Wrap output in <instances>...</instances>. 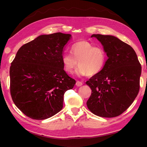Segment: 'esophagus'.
<instances>
[{"label":"esophagus","instance_id":"obj_1","mask_svg":"<svg viewBox=\"0 0 147 147\" xmlns=\"http://www.w3.org/2000/svg\"><path fill=\"white\" fill-rule=\"evenodd\" d=\"M82 84H83V83H82V82H80V81H77V82H76V86H78V87H80V86H82Z\"/></svg>","mask_w":147,"mask_h":147}]
</instances>
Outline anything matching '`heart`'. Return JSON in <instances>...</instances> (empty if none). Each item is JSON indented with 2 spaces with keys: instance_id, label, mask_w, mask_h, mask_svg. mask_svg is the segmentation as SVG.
I'll return each instance as SVG.
<instances>
[{
  "instance_id": "1",
  "label": "heart",
  "mask_w": 147,
  "mask_h": 147,
  "mask_svg": "<svg viewBox=\"0 0 147 147\" xmlns=\"http://www.w3.org/2000/svg\"><path fill=\"white\" fill-rule=\"evenodd\" d=\"M71 53H64L61 56L63 69L72 73L78 65L76 74L79 76H94L100 73L105 65L107 54L102 47L94 46L87 41L76 42L71 48Z\"/></svg>"
}]
</instances>
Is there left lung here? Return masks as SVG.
I'll use <instances>...</instances> for the list:
<instances>
[{
    "mask_svg": "<svg viewBox=\"0 0 147 147\" xmlns=\"http://www.w3.org/2000/svg\"><path fill=\"white\" fill-rule=\"evenodd\" d=\"M91 38L100 42L108 58L100 73L86 82L92 91L87 106L96 115L119 116L139 93L141 64L132 47L116 37L93 34Z\"/></svg>",
    "mask_w": 147,
    "mask_h": 147,
    "instance_id": "left-lung-1",
    "label": "left lung"
}]
</instances>
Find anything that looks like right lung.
<instances>
[{
    "mask_svg": "<svg viewBox=\"0 0 147 147\" xmlns=\"http://www.w3.org/2000/svg\"><path fill=\"white\" fill-rule=\"evenodd\" d=\"M71 34L41 35L19 49L11 63L10 93L24 115L51 117L63 108V95L76 81L64 71L61 56Z\"/></svg>",
    "mask_w": 147,
    "mask_h": 147,
    "instance_id": "add662e5",
    "label": "right lung"
}]
</instances>
